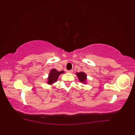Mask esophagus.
<instances>
[{"mask_svg":"<svg viewBox=\"0 0 135 135\" xmlns=\"http://www.w3.org/2000/svg\"><path fill=\"white\" fill-rule=\"evenodd\" d=\"M67 73H73V70H68V71H67Z\"/></svg>","mask_w":135,"mask_h":135,"instance_id":"esophagus-1","label":"esophagus"}]
</instances>
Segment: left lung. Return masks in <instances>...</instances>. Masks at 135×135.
<instances>
[{"instance_id":"1","label":"left lung","mask_w":135,"mask_h":135,"mask_svg":"<svg viewBox=\"0 0 135 135\" xmlns=\"http://www.w3.org/2000/svg\"><path fill=\"white\" fill-rule=\"evenodd\" d=\"M76 76H78V78L79 80V81L83 83L84 84H86L87 81V75L84 72H79L76 73Z\"/></svg>"}]
</instances>
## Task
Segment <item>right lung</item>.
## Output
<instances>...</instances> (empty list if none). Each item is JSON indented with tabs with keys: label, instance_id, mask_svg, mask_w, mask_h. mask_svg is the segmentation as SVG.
<instances>
[{
	"label": "right lung",
	"instance_id": "1",
	"mask_svg": "<svg viewBox=\"0 0 135 135\" xmlns=\"http://www.w3.org/2000/svg\"><path fill=\"white\" fill-rule=\"evenodd\" d=\"M64 73V71H58L56 69L51 70L50 73L49 74V76L47 78V84L52 85L54 83L57 82L59 76L61 75V74H63Z\"/></svg>",
	"mask_w": 135,
	"mask_h": 135
}]
</instances>
